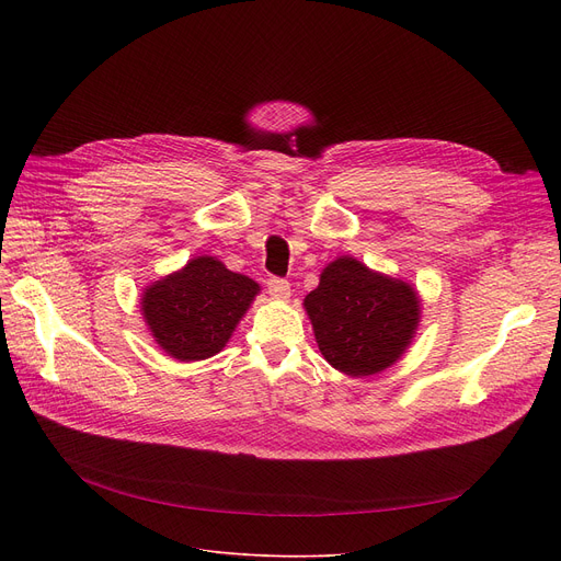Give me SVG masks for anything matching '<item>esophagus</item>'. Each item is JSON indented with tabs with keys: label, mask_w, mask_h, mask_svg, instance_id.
<instances>
[{
	"label": "esophagus",
	"mask_w": 561,
	"mask_h": 561,
	"mask_svg": "<svg viewBox=\"0 0 561 561\" xmlns=\"http://www.w3.org/2000/svg\"><path fill=\"white\" fill-rule=\"evenodd\" d=\"M268 293L275 298V300H282L286 302L290 298V286L286 279H268Z\"/></svg>",
	"instance_id": "obj_1"
}]
</instances>
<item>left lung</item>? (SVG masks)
Segmentation results:
<instances>
[{"instance_id": "8db88e82", "label": "left lung", "mask_w": 561, "mask_h": 561, "mask_svg": "<svg viewBox=\"0 0 561 561\" xmlns=\"http://www.w3.org/2000/svg\"><path fill=\"white\" fill-rule=\"evenodd\" d=\"M302 305L320 355L350 377L391 368L421 325V296L414 286L347 254L322 268L318 288Z\"/></svg>"}]
</instances>
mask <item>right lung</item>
<instances>
[{
    "label": "right lung",
    "mask_w": 561,
    "mask_h": 561,
    "mask_svg": "<svg viewBox=\"0 0 561 561\" xmlns=\"http://www.w3.org/2000/svg\"><path fill=\"white\" fill-rule=\"evenodd\" d=\"M261 286L216 256H193L142 288L140 313L154 343L176 362L209 359L229 343Z\"/></svg>",
    "instance_id": "1"
}]
</instances>
